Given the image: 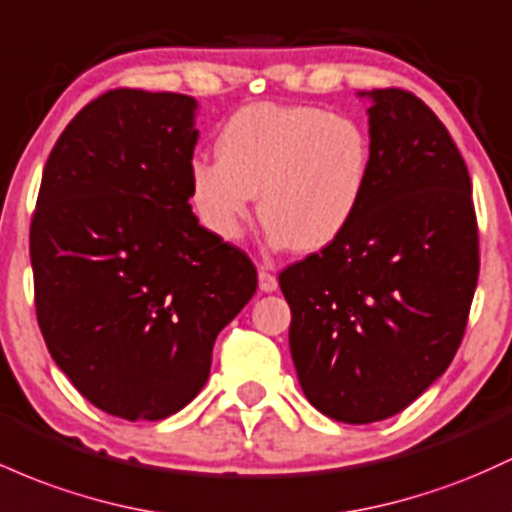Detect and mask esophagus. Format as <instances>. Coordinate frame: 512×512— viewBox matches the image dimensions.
I'll return each instance as SVG.
<instances>
[{
  "label": "esophagus",
  "mask_w": 512,
  "mask_h": 512,
  "mask_svg": "<svg viewBox=\"0 0 512 512\" xmlns=\"http://www.w3.org/2000/svg\"><path fill=\"white\" fill-rule=\"evenodd\" d=\"M257 277H260V291H265V294H272V291H277V277H274L272 272H267L265 267H260V272H257Z\"/></svg>",
  "instance_id": "34e87169"
}]
</instances>
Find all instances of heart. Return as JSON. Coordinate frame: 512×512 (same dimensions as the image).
<instances>
[{"label": "heart", "mask_w": 512, "mask_h": 512, "mask_svg": "<svg viewBox=\"0 0 512 512\" xmlns=\"http://www.w3.org/2000/svg\"><path fill=\"white\" fill-rule=\"evenodd\" d=\"M216 155L189 162V201L201 226L238 240L260 194L269 243L299 252L323 250L350 228L372 177L367 131L318 106H243L223 123Z\"/></svg>", "instance_id": "1"}]
</instances>
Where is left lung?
<instances>
[{"mask_svg":"<svg viewBox=\"0 0 512 512\" xmlns=\"http://www.w3.org/2000/svg\"><path fill=\"white\" fill-rule=\"evenodd\" d=\"M369 99L372 177L335 243L279 274L289 347L308 401L364 425L411 406L445 374L479 279V230L464 157L425 101Z\"/></svg>","mask_w":512,"mask_h":512,"instance_id":"8db88e82","label":"left lung"}]
</instances>
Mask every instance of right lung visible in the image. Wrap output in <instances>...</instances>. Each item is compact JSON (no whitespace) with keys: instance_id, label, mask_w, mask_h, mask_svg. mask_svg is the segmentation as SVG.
I'll use <instances>...</instances> for the list:
<instances>
[{"instance_id":"1","label":"right lung","mask_w":512,"mask_h":512,"mask_svg":"<svg viewBox=\"0 0 512 512\" xmlns=\"http://www.w3.org/2000/svg\"><path fill=\"white\" fill-rule=\"evenodd\" d=\"M196 109L187 94L111 89L67 123L43 170L38 325L75 389L116 418L182 411L257 289L250 257L192 213Z\"/></svg>"}]
</instances>
